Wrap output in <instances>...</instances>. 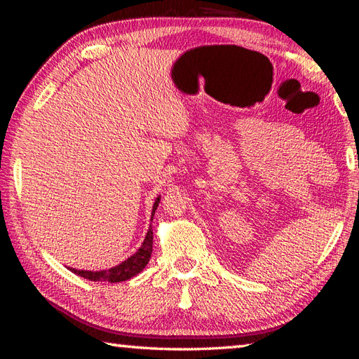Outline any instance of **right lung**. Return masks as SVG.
<instances>
[{
	"instance_id": "1",
	"label": "right lung",
	"mask_w": 359,
	"mask_h": 359,
	"mask_svg": "<svg viewBox=\"0 0 359 359\" xmlns=\"http://www.w3.org/2000/svg\"><path fill=\"white\" fill-rule=\"evenodd\" d=\"M158 202H160V197H157L154 202V207H152V217H154ZM151 253H152V228L149 226L147 238H144L142 247L137 250L131 257H128L126 261L118 264L117 266H112L109 270H100V271H88V270H75V269H69V270L75 274H79L81 278L94 280V282H121V280L131 279L133 276H135V274H139L149 262Z\"/></svg>"
}]
</instances>
